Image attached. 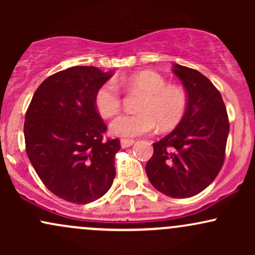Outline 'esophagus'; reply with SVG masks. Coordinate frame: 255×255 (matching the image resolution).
I'll return each instance as SVG.
<instances>
[{
    "label": "esophagus",
    "instance_id": "34e87169",
    "mask_svg": "<svg viewBox=\"0 0 255 255\" xmlns=\"http://www.w3.org/2000/svg\"><path fill=\"white\" fill-rule=\"evenodd\" d=\"M121 147L122 148H127V147H130L131 145L134 144V140H131V139H121Z\"/></svg>",
    "mask_w": 255,
    "mask_h": 255
}]
</instances>
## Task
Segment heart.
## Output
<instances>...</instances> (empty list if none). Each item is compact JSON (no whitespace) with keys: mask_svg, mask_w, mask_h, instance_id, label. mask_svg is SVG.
Here are the masks:
<instances>
[{"mask_svg":"<svg viewBox=\"0 0 255 255\" xmlns=\"http://www.w3.org/2000/svg\"><path fill=\"white\" fill-rule=\"evenodd\" d=\"M128 91L144 93L136 114L120 115L110 124L114 135L131 137L142 135L158 125L159 129H171L183 119L187 109V96L177 85H168L160 74L142 71L122 80ZM96 110L103 118L115 115L121 108V93L114 81H107L98 87L93 97Z\"/></svg>","mask_w":255,"mask_h":255,"instance_id":"obj_1","label":"heart"}]
</instances>
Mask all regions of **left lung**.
Returning a JSON list of instances; mask_svg holds the SVG:
<instances>
[{
  "label": "left lung",
  "instance_id": "left-lung-1",
  "mask_svg": "<svg viewBox=\"0 0 255 255\" xmlns=\"http://www.w3.org/2000/svg\"><path fill=\"white\" fill-rule=\"evenodd\" d=\"M172 72L187 91V109L177 127L153 144L146 174L157 191L183 199L203 192L221 171L229 119L221 93L205 75L176 63Z\"/></svg>",
  "mask_w": 255,
  "mask_h": 255
}]
</instances>
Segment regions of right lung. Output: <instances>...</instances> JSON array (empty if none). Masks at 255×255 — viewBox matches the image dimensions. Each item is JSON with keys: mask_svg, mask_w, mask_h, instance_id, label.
I'll list each match as a JSON object with an SVG mask.
<instances>
[{"mask_svg": "<svg viewBox=\"0 0 255 255\" xmlns=\"http://www.w3.org/2000/svg\"><path fill=\"white\" fill-rule=\"evenodd\" d=\"M113 77L92 66H75L46 78L25 115L26 153L44 186L74 204H89L110 189L119 139H104L107 126L96 110V91Z\"/></svg>", "mask_w": 255, "mask_h": 255, "instance_id": "obj_1", "label": "right lung"}]
</instances>
